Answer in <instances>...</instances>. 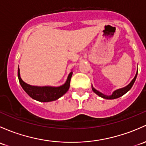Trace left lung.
Masks as SVG:
<instances>
[{
  "label": "left lung",
  "instance_id": "left-lung-1",
  "mask_svg": "<svg viewBox=\"0 0 146 146\" xmlns=\"http://www.w3.org/2000/svg\"><path fill=\"white\" fill-rule=\"evenodd\" d=\"M137 73H138V71H137ZM137 73H136V76H134V79H133L130 82V83L128 85H127L126 87H123V88H121V89H119V90H115V91L113 92V93L111 95H110V96H106V95L103 94L102 93L99 92V91H97V90H96L95 89H94V88H92L93 92L94 93H96L97 95H99V96H101V97L104 98V99H117V98L120 97V96H122V95H124L125 94L127 93V92H128L129 90L131 88V87H132L133 85H134L135 80H136V76H137Z\"/></svg>",
  "mask_w": 146,
  "mask_h": 146
}]
</instances>
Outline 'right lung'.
Masks as SVG:
<instances>
[{"mask_svg": "<svg viewBox=\"0 0 146 146\" xmlns=\"http://www.w3.org/2000/svg\"><path fill=\"white\" fill-rule=\"evenodd\" d=\"M73 72H70L68 75V79L64 85L59 87H36L31 86L24 82L21 79L19 69L18 68V78L19 83L24 91L30 96L32 99L41 102H49V101H55L62 96L68 91L70 87V78H71Z\"/></svg>", "mask_w": 146, "mask_h": 146, "instance_id": "1", "label": "right lung"}]
</instances>
